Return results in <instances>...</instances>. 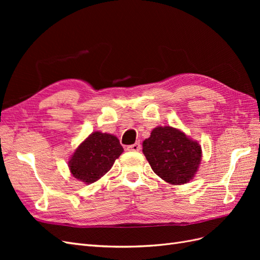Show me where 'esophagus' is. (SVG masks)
I'll list each match as a JSON object with an SVG mask.
<instances>
[{"label":"esophagus","mask_w":260,"mask_h":260,"mask_svg":"<svg viewBox=\"0 0 260 260\" xmlns=\"http://www.w3.org/2000/svg\"><path fill=\"white\" fill-rule=\"evenodd\" d=\"M127 149H128V151H135V152H138V151H140V149H141V145H140V143H139V142H137V143H135V144H131V145H129V146L127 147Z\"/></svg>","instance_id":"34e87169"}]
</instances>
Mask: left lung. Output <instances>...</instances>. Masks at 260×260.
Listing matches in <instances>:
<instances>
[{
  "instance_id": "1",
  "label": "left lung",
  "mask_w": 260,
  "mask_h": 260,
  "mask_svg": "<svg viewBox=\"0 0 260 260\" xmlns=\"http://www.w3.org/2000/svg\"><path fill=\"white\" fill-rule=\"evenodd\" d=\"M143 153L155 174L168 183L190 181L202 158L201 146L172 127H157L143 141Z\"/></svg>"
}]
</instances>
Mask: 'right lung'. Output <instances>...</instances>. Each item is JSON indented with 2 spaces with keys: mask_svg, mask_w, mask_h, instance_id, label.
<instances>
[{
  "mask_svg": "<svg viewBox=\"0 0 260 260\" xmlns=\"http://www.w3.org/2000/svg\"><path fill=\"white\" fill-rule=\"evenodd\" d=\"M122 152L123 148L115 136L93 132L69 160L70 172L76 179L91 184L111 170Z\"/></svg>",
  "mask_w": 260,
  "mask_h": 260,
  "instance_id": "obj_1",
  "label": "right lung"
}]
</instances>
